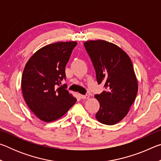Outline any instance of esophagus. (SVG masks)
<instances>
[{
  "label": "esophagus",
  "mask_w": 161,
  "mask_h": 161,
  "mask_svg": "<svg viewBox=\"0 0 161 161\" xmlns=\"http://www.w3.org/2000/svg\"><path fill=\"white\" fill-rule=\"evenodd\" d=\"M80 97L81 98V99H88V98L89 97V96L88 94H85V95L80 94Z\"/></svg>",
  "instance_id": "34e87169"
}]
</instances>
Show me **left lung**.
Returning <instances> with one entry per match:
<instances>
[{"mask_svg": "<svg viewBox=\"0 0 161 161\" xmlns=\"http://www.w3.org/2000/svg\"><path fill=\"white\" fill-rule=\"evenodd\" d=\"M84 45L98 84H104L105 90L94 96L100 103L96 118L103 124H116L126 116L137 95L132 62L124 50L105 40H90Z\"/></svg>", "mask_w": 161, "mask_h": 161, "instance_id": "8db88e82", "label": "left lung"}]
</instances>
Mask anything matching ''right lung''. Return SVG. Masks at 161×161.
<instances>
[{"mask_svg":"<svg viewBox=\"0 0 161 161\" xmlns=\"http://www.w3.org/2000/svg\"><path fill=\"white\" fill-rule=\"evenodd\" d=\"M77 42L46 45L32 55L24 69L21 86L24 99L32 112L45 122L59 119L77 102L62 81L65 67Z\"/></svg>","mask_w":161,"mask_h":161,"instance_id":"1","label":"right lung"}]
</instances>
